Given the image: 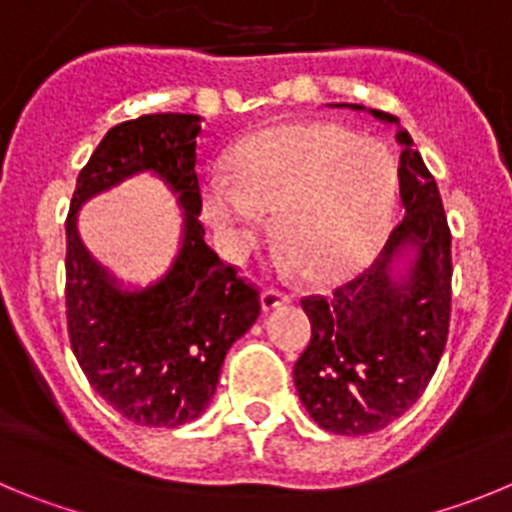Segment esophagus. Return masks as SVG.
<instances>
[{
    "mask_svg": "<svg viewBox=\"0 0 512 512\" xmlns=\"http://www.w3.org/2000/svg\"><path fill=\"white\" fill-rule=\"evenodd\" d=\"M287 302H289V295L277 292V289H264V292H261V307H264V312L277 310L279 305H287Z\"/></svg>",
    "mask_w": 512,
    "mask_h": 512,
    "instance_id": "esophagus-1",
    "label": "esophagus"
}]
</instances>
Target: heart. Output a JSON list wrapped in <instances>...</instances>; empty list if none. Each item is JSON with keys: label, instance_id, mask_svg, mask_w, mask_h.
<instances>
[{"label": "heart", "instance_id": "b5f03b06", "mask_svg": "<svg viewBox=\"0 0 512 512\" xmlns=\"http://www.w3.org/2000/svg\"><path fill=\"white\" fill-rule=\"evenodd\" d=\"M397 205L384 143L320 120L279 122L238 146L205 187V215L228 261L246 259L274 212V235L310 279L354 269L382 241Z\"/></svg>", "mask_w": 512, "mask_h": 512}]
</instances>
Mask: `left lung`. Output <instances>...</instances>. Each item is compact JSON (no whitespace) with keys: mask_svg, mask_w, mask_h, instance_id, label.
Returning a JSON list of instances; mask_svg holds the SVG:
<instances>
[{"mask_svg":"<svg viewBox=\"0 0 512 512\" xmlns=\"http://www.w3.org/2000/svg\"><path fill=\"white\" fill-rule=\"evenodd\" d=\"M405 217L374 264L333 297H307L312 338L295 364V387L310 418L338 436L382 431L408 413L441 361L451 315V233L436 179L395 115Z\"/></svg>","mask_w":512,"mask_h":512,"instance_id":"1","label":"left lung"}]
</instances>
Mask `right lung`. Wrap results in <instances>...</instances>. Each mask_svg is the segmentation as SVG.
<instances>
[{
	"instance_id": "right-lung-1",
	"label": "right lung",
	"mask_w": 512,
	"mask_h": 512,
	"mask_svg": "<svg viewBox=\"0 0 512 512\" xmlns=\"http://www.w3.org/2000/svg\"><path fill=\"white\" fill-rule=\"evenodd\" d=\"M200 115L161 112L107 130L81 169L66 220V320L81 372L122 418L176 428L200 418L225 354L259 318V292L217 259L200 223ZM161 178L183 210L180 248L148 285L125 283L93 259L78 210L128 178Z\"/></svg>"
}]
</instances>
